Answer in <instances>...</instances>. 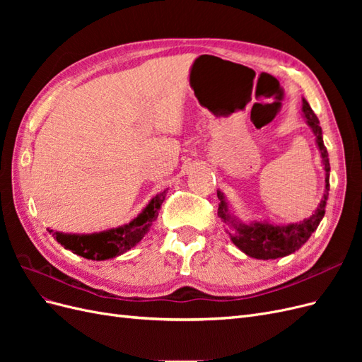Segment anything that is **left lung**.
<instances>
[{"label": "left lung", "instance_id": "8db88e82", "mask_svg": "<svg viewBox=\"0 0 362 362\" xmlns=\"http://www.w3.org/2000/svg\"><path fill=\"white\" fill-rule=\"evenodd\" d=\"M302 113L305 116L306 124H308L315 136V144L320 151L322 163L326 172L323 198L319 206L315 208V211L308 218H303V221L298 223L288 225H276L267 221H254L245 223L231 213L225 194L221 190H217V198L221 201L217 214L229 226L228 234L231 237V242L240 250L245 252L247 257L257 259H276L293 254V252L300 249L308 242V238L315 231L317 226L320 225L325 216L326 201L327 196H329V158H327V151L323 144L319 119H317L313 108L306 103L305 98H302Z\"/></svg>", "mask_w": 362, "mask_h": 362}]
</instances>
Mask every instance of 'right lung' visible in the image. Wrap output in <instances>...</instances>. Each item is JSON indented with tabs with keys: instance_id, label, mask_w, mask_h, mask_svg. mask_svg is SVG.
Segmentation results:
<instances>
[{
	"instance_id": "1",
	"label": "right lung",
	"mask_w": 362,
	"mask_h": 362,
	"mask_svg": "<svg viewBox=\"0 0 362 362\" xmlns=\"http://www.w3.org/2000/svg\"><path fill=\"white\" fill-rule=\"evenodd\" d=\"M164 198H166V190L156 194L129 223L107 229V231L93 234H63L52 229L48 231L64 249L72 250V254L93 261L115 258L134 247L148 234L152 223L157 221Z\"/></svg>"
}]
</instances>
